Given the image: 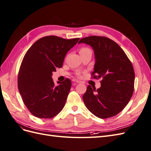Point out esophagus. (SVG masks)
<instances>
[{
	"mask_svg": "<svg viewBox=\"0 0 151 151\" xmlns=\"http://www.w3.org/2000/svg\"><path fill=\"white\" fill-rule=\"evenodd\" d=\"M72 81L74 82V83H80L81 81H78V80H76V79H72Z\"/></svg>",
	"mask_w": 151,
	"mask_h": 151,
	"instance_id": "34e87169",
	"label": "esophagus"
}]
</instances>
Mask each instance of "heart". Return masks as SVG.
Returning <instances> with one entry per match:
<instances>
[{"label":"heart","mask_w":151,"mask_h":151,"mask_svg":"<svg viewBox=\"0 0 151 151\" xmlns=\"http://www.w3.org/2000/svg\"><path fill=\"white\" fill-rule=\"evenodd\" d=\"M87 50H89L88 48H81L80 50V53L81 52H85V51H87Z\"/></svg>","instance_id":"heart-1"}]
</instances>
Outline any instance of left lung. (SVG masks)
I'll list each match as a JSON object with an SVG mask.
<instances>
[{
    "instance_id": "8db88e82",
    "label": "left lung",
    "mask_w": 151,
    "mask_h": 151,
    "mask_svg": "<svg viewBox=\"0 0 151 151\" xmlns=\"http://www.w3.org/2000/svg\"><path fill=\"white\" fill-rule=\"evenodd\" d=\"M93 48L95 64L92 76L102 78L97 90L89 85L83 98L86 108L99 118L116 115L123 110L134 93L135 73L133 66L122 48L114 41L103 36L82 38Z\"/></svg>"
}]
</instances>
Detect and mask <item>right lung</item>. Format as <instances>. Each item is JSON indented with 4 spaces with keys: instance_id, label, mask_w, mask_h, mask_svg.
Instances as JSON below:
<instances>
[{
    "instance_id": "right-lung-1",
    "label": "right lung",
    "mask_w": 151,
    "mask_h": 151,
    "mask_svg": "<svg viewBox=\"0 0 151 151\" xmlns=\"http://www.w3.org/2000/svg\"><path fill=\"white\" fill-rule=\"evenodd\" d=\"M79 40L48 36L36 41L27 51L19 68L17 84L22 101L32 115L51 118L64 107L71 81L66 79L55 86L52 72L62 67L67 53Z\"/></svg>"
}]
</instances>
